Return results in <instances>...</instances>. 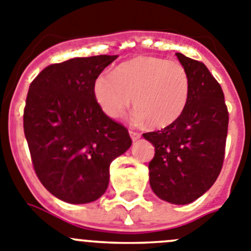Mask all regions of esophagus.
Instances as JSON below:
<instances>
[{"label":"esophagus","mask_w":251,"mask_h":251,"mask_svg":"<svg viewBox=\"0 0 251 251\" xmlns=\"http://www.w3.org/2000/svg\"><path fill=\"white\" fill-rule=\"evenodd\" d=\"M128 134H130V137L132 139V141H136V140H139L140 137H141V135H140L139 132H136V131L130 130L128 131Z\"/></svg>","instance_id":"34e87169"}]
</instances>
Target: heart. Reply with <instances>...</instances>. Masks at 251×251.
<instances>
[{
  "mask_svg": "<svg viewBox=\"0 0 251 251\" xmlns=\"http://www.w3.org/2000/svg\"><path fill=\"white\" fill-rule=\"evenodd\" d=\"M92 94L101 111L117 119L132 102L135 116L151 128H164L179 120L190 98V77L177 61L137 56L99 75Z\"/></svg>",
  "mask_w": 251,
  "mask_h": 251,
  "instance_id": "heart-1",
  "label": "heart"
}]
</instances>
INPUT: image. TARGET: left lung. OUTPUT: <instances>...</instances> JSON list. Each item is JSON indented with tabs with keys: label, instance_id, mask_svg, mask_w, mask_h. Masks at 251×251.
<instances>
[{
	"label": "left lung",
	"instance_id": "left-lung-1",
	"mask_svg": "<svg viewBox=\"0 0 251 251\" xmlns=\"http://www.w3.org/2000/svg\"><path fill=\"white\" fill-rule=\"evenodd\" d=\"M190 77V98L179 120L144 139L155 148L149 180L164 201L186 205L213 186L225 153L229 114L218 81L202 62L175 53Z\"/></svg>",
	"mask_w": 251,
	"mask_h": 251
}]
</instances>
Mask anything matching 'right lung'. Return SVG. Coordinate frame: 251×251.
Listing matches in <instances>:
<instances>
[{
	"mask_svg": "<svg viewBox=\"0 0 251 251\" xmlns=\"http://www.w3.org/2000/svg\"><path fill=\"white\" fill-rule=\"evenodd\" d=\"M119 57H75L50 65L31 82L24 130L36 175L69 204L98 200L109 186L110 164L130 149L127 130L106 116L92 83Z\"/></svg>",
	"mask_w": 251,
	"mask_h": 251,
	"instance_id": "add662e5",
	"label": "right lung"
}]
</instances>
